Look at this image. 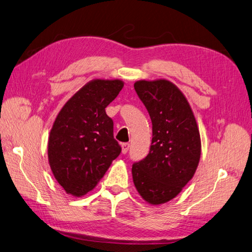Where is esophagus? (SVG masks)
<instances>
[{
  "mask_svg": "<svg viewBox=\"0 0 252 252\" xmlns=\"http://www.w3.org/2000/svg\"><path fill=\"white\" fill-rule=\"evenodd\" d=\"M129 146H130L129 143H123V144H122V153L127 154L129 151Z\"/></svg>",
  "mask_w": 252,
  "mask_h": 252,
  "instance_id": "34e87169",
  "label": "esophagus"
}]
</instances>
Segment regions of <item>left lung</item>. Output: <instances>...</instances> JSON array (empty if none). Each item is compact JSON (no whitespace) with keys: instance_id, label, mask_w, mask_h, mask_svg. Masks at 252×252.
Wrapping results in <instances>:
<instances>
[{"instance_id":"8db88e82","label":"left lung","mask_w":252,"mask_h":252,"mask_svg":"<svg viewBox=\"0 0 252 252\" xmlns=\"http://www.w3.org/2000/svg\"><path fill=\"white\" fill-rule=\"evenodd\" d=\"M134 90L151 117L153 140L146 157L132 164V179L143 199L161 205L193 178L200 159V134L186 96L171 81L139 80Z\"/></svg>"}]
</instances>
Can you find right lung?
Returning a JSON list of instances; mask_svg holds the SVG:
<instances>
[{
  "mask_svg": "<svg viewBox=\"0 0 252 252\" xmlns=\"http://www.w3.org/2000/svg\"><path fill=\"white\" fill-rule=\"evenodd\" d=\"M120 79H94L66 101L50 132L47 155L54 177L67 194L84 196L96 187L122 148L105 108L118 96Z\"/></svg>",
  "mask_w": 252,
  "mask_h": 252,
  "instance_id": "obj_1",
  "label": "right lung"
}]
</instances>
